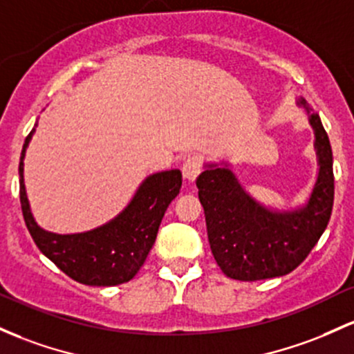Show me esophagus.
<instances>
[{
  "label": "esophagus",
  "mask_w": 354,
  "mask_h": 354,
  "mask_svg": "<svg viewBox=\"0 0 354 354\" xmlns=\"http://www.w3.org/2000/svg\"><path fill=\"white\" fill-rule=\"evenodd\" d=\"M181 171H183V176L186 180L195 181L201 171V159L198 156H188L183 161V168H181Z\"/></svg>",
  "instance_id": "34e87169"
}]
</instances>
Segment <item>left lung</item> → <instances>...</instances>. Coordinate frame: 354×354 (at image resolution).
<instances>
[{
  "mask_svg": "<svg viewBox=\"0 0 354 354\" xmlns=\"http://www.w3.org/2000/svg\"><path fill=\"white\" fill-rule=\"evenodd\" d=\"M299 106L310 112L304 99ZM319 174L308 203L274 212L257 203L225 166L208 165L196 178L208 242L221 272L236 281H262L289 274L304 262L328 227L335 201L333 151L317 114H310Z\"/></svg>",
  "mask_w": 354,
  "mask_h": 354,
  "instance_id": "left-lung-1",
  "label": "left lung"
}]
</instances>
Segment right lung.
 Here are the masks:
<instances>
[{
	"label": "right lung",
	"instance_id": "obj_1",
	"mask_svg": "<svg viewBox=\"0 0 354 354\" xmlns=\"http://www.w3.org/2000/svg\"><path fill=\"white\" fill-rule=\"evenodd\" d=\"M35 127L26 136L19 158V201L26 228L37 247L80 284L107 287L129 282L154 245L166 208L180 193L181 171H161L147 176L122 213L102 227L84 234H52L35 221L23 181V159Z\"/></svg>",
	"mask_w": 354,
	"mask_h": 354
}]
</instances>
